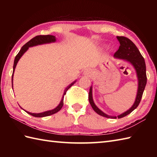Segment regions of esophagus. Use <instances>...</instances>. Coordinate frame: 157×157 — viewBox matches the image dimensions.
<instances>
[{
	"label": "esophagus",
	"mask_w": 157,
	"mask_h": 157,
	"mask_svg": "<svg viewBox=\"0 0 157 157\" xmlns=\"http://www.w3.org/2000/svg\"><path fill=\"white\" fill-rule=\"evenodd\" d=\"M85 74H86V75H90V71H88V70H86V71H85Z\"/></svg>",
	"instance_id": "1"
}]
</instances>
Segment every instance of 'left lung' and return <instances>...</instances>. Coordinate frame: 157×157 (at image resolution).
<instances>
[{
	"instance_id": "obj_1",
	"label": "left lung",
	"mask_w": 157,
	"mask_h": 157,
	"mask_svg": "<svg viewBox=\"0 0 157 157\" xmlns=\"http://www.w3.org/2000/svg\"><path fill=\"white\" fill-rule=\"evenodd\" d=\"M117 38L118 40L119 41L120 46L119 49L115 52L114 56L118 59L126 60V61L131 63L132 65L134 67L136 73H137V76L138 79V90L134 104L133 105V106L128 110V111H127L126 112L123 113V114L117 116L118 119H120L129 115V113H131L134 109L138 107L140 102L141 101L143 92H144V90L145 89L146 82H147V77H146V64L144 59L141 55V53L140 52L138 48L136 47V46L134 44V42L132 40H130L129 38L124 37V36H117ZM88 99L90 104L92 106V109H94V111L96 113H98V115L102 117H105L106 118H117V117H111L106 115L105 113L101 111V110L95 105L92 99V87H90V89Z\"/></svg>"
}]
</instances>
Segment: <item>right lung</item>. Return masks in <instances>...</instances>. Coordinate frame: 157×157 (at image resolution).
Returning <instances> with one entry per match:
<instances>
[{
  "label": "right lung",
  "mask_w": 157,
  "mask_h": 157,
  "mask_svg": "<svg viewBox=\"0 0 157 157\" xmlns=\"http://www.w3.org/2000/svg\"><path fill=\"white\" fill-rule=\"evenodd\" d=\"M55 40H56V38H55V36H52V35H40V36H36V37L33 38L29 42L26 43L25 44H24L22 46L21 50H20L19 52H18V54L16 55L15 58V61H14V64H13V74H12V88H13V73H14L15 67L17 65V63L19 59L21 57V56L23 55V53H24L26 51H27L29 47H31V46H36V45H38V44H45V43L53 42H55ZM74 83H75V82H73L72 84H71L66 88V89L65 90L64 94H63L61 101V102H60V104L57 106V107H56L55 109H52V110H51V111L43 112V113H32L27 112V111H26V113H28V114L31 115L32 116L36 117H43L49 116V115L55 114V113H57L63 107V99H64V96L66 94L67 91L68 90V89L71 88V86L73 84H74Z\"/></svg>",
  "instance_id": "1"
}]
</instances>
